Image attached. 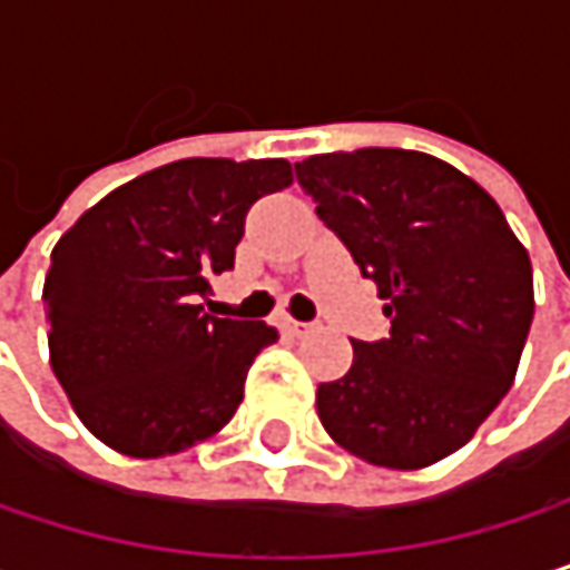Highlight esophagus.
<instances>
[{"label":"esophagus","mask_w":570,"mask_h":570,"mask_svg":"<svg viewBox=\"0 0 570 570\" xmlns=\"http://www.w3.org/2000/svg\"><path fill=\"white\" fill-rule=\"evenodd\" d=\"M284 330L286 333H293V336H306V333H313L316 326H313V323H299V320H289V316H286Z\"/></svg>","instance_id":"1"}]
</instances>
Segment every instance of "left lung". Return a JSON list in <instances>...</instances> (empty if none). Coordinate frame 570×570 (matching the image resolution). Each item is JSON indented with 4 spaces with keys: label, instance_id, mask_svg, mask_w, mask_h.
<instances>
[{
    "label": "left lung",
    "instance_id": "8db88e82",
    "mask_svg": "<svg viewBox=\"0 0 570 570\" xmlns=\"http://www.w3.org/2000/svg\"><path fill=\"white\" fill-rule=\"evenodd\" d=\"M320 220L386 299L390 336L320 383L323 429L383 469L462 449L512 390L534 316L531 261L472 177L422 151L360 148L296 165Z\"/></svg>",
    "mask_w": 570,
    "mask_h": 570
}]
</instances>
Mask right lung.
Returning <instances> with one entry per match:
<instances>
[{"label": "right lung", "instance_id": "add662e5", "mask_svg": "<svg viewBox=\"0 0 570 570\" xmlns=\"http://www.w3.org/2000/svg\"><path fill=\"white\" fill-rule=\"evenodd\" d=\"M289 184L284 158H184L121 184L58 240L49 356L95 439L158 459L230 422L277 330L210 316L200 296L234 267L250 204Z\"/></svg>", "mask_w": 570, "mask_h": 570}]
</instances>
